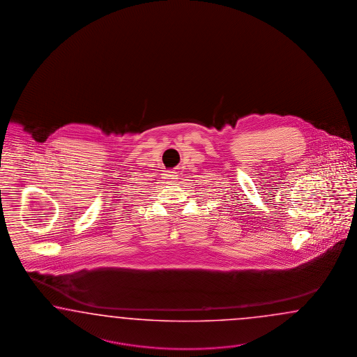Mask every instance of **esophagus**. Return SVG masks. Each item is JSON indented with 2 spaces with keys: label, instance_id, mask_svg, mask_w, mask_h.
<instances>
[{
  "label": "esophagus",
  "instance_id": "esophagus-1",
  "mask_svg": "<svg viewBox=\"0 0 357 357\" xmlns=\"http://www.w3.org/2000/svg\"><path fill=\"white\" fill-rule=\"evenodd\" d=\"M163 179H166V182H174L176 179V176L174 175V172H170V173L163 175Z\"/></svg>",
  "mask_w": 357,
  "mask_h": 357
}]
</instances>
